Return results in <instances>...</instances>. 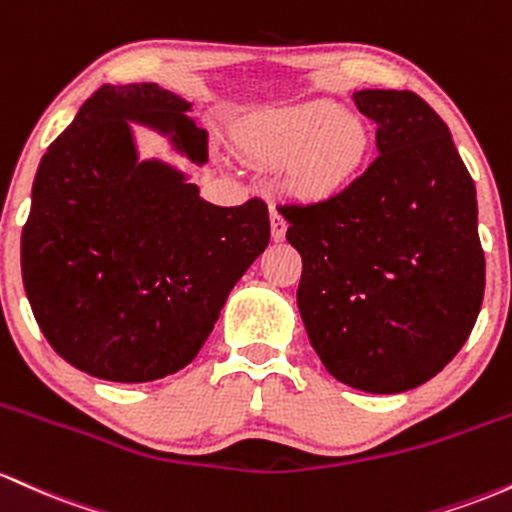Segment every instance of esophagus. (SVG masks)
<instances>
[{"mask_svg": "<svg viewBox=\"0 0 512 512\" xmlns=\"http://www.w3.org/2000/svg\"><path fill=\"white\" fill-rule=\"evenodd\" d=\"M285 232H287L285 217L280 215V212H271V234H273V241H283L285 239Z\"/></svg>", "mask_w": 512, "mask_h": 512, "instance_id": "1", "label": "esophagus"}]
</instances>
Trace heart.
Masks as SVG:
<instances>
[{"instance_id":"heart-1","label":"heart","mask_w":512,"mask_h":512,"mask_svg":"<svg viewBox=\"0 0 512 512\" xmlns=\"http://www.w3.org/2000/svg\"><path fill=\"white\" fill-rule=\"evenodd\" d=\"M237 149L246 162L283 169L285 188L304 203H326L360 176L370 130L331 101L263 108L241 125Z\"/></svg>"}]
</instances>
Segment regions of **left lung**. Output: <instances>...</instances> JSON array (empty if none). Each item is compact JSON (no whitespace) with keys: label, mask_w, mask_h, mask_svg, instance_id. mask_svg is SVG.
<instances>
[{"label":"left lung","mask_w":512,"mask_h":512,"mask_svg":"<svg viewBox=\"0 0 512 512\" xmlns=\"http://www.w3.org/2000/svg\"><path fill=\"white\" fill-rule=\"evenodd\" d=\"M377 152L326 203H287L309 343L329 375L370 394L421 387L472 333L486 261L476 188L450 128L413 91L360 89Z\"/></svg>","instance_id":"8db88e82"}]
</instances>
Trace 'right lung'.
<instances>
[{
    "instance_id": "add662e5",
    "label": "right lung",
    "mask_w": 512,
    "mask_h": 512,
    "mask_svg": "<svg viewBox=\"0 0 512 512\" xmlns=\"http://www.w3.org/2000/svg\"><path fill=\"white\" fill-rule=\"evenodd\" d=\"M191 106L159 84H103L38 164L26 297L57 355L99 380L152 382L191 363L271 239L263 200L220 208L179 166L140 157L132 125L208 162Z\"/></svg>"
}]
</instances>
